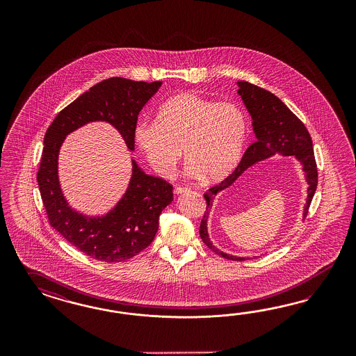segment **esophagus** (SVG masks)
I'll return each instance as SVG.
<instances>
[{"label": "esophagus", "mask_w": 356, "mask_h": 356, "mask_svg": "<svg viewBox=\"0 0 356 356\" xmlns=\"http://www.w3.org/2000/svg\"><path fill=\"white\" fill-rule=\"evenodd\" d=\"M189 191H191V189H188V188L177 186V188H175V191H173V192H175V194H177V195H179V194L186 193V192H189Z\"/></svg>", "instance_id": "esophagus-1"}]
</instances>
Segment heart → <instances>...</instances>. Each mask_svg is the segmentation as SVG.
Returning <instances> with one entry per match:
<instances>
[{
    "label": "heart",
    "instance_id": "1",
    "mask_svg": "<svg viewBox=\"0 0 356 356\" xmlns=\"http://www.w3.org/2000/svg\"><path fill=\"white\" fill-rule=\"evenodd\" d=\"M248 136V119L232 102H216L193 92L165 100L155 121H140L134 140L151 168L171 176L181 155L192 179L220 181L236 168Z\"/></svg>",
    "mask_w": 356,
    "mask_h": 356
}]
</instances>
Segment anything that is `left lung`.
I'll list each match as a JSON object with an SVG mask.
<instances>
[{
    "label": "left lung",
    "instance_id": "1",
    "mask_svg": "<svg viewBox=\"0 0 356 356\" xmlns=\"http://www.w3.org/2000/svg\"><path fill=\"white\" fill-rule=\"evenodd\" d=\"M236 85L238 86L237 94L243 99V103L245 104L252 118L256 142L250 145L248 150L245 151L236 170L222 183L210 188L206 192L205 200L207 206L200 226V235L206 245L223 259L244 261L250 259V257H237L232 254H227L220 249L216 248V245H213L209 237L207 220L213 209L216 195L232 186L237 179L250 167L269 159L270 156H274L275 154H280L283 156H295L302 165V170L305 175V181L308 184V195L302 211L304 220L308 214V209L317 188V165L313 154L312 138L308 130L280 97H275L265 88L252 85L245 81H238Z\"/></svg>",
    "mask_w": 356,
    "mask_h": 356
}]
</instances>
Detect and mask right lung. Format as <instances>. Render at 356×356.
<instances>
[{"instance_id":"add662e5","label":"right lung","mask_w":356,"mask_h":356,"mask_svg":"<svg viewBox=\"0 0 356 356\" xmlns=\"http://www.w3.org/2000/svg\"><path fill=\"white\" fill-rule=\"evenodd\" d=\"M162 86L113 76L76 97L54 120L44 137L38 184L51 226L92 259L121 262L149 247L159 227V216L173 201L172 185L150 176L131 158L125 193L103 216H87L69 205L58 177V155L65 138L90 122H108L134 151V127L140 109Z\"/></svg>"}]
</instances>
